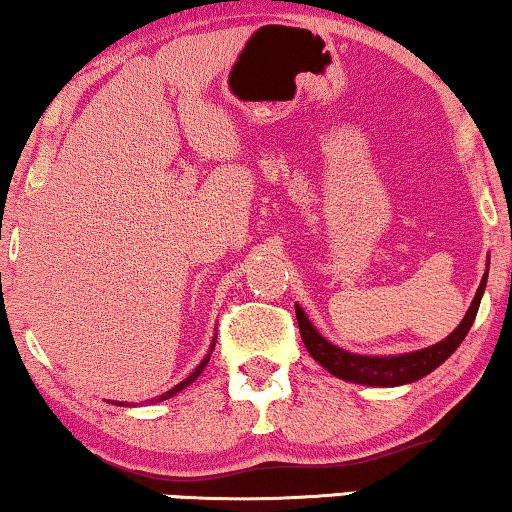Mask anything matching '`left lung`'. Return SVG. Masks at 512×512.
<instances>
[{
  "label": "left lung",
  "instance_id": "1",
  "mask_svg": "<svg viewBox=\"0 0 512 512\" xmlns=\"http://www.w3.org/2000/svg\"><path fill=\"white\" fill-rule=\"evenodd\" d=\"M487 286V272L482 277V282L475 291V298L471 307H468L466 317L461 319V324L447 335L445 340L436 342V345L419 349V352L410 354H398V356H361L345 352L342 347H335L333 342H328L317 328L310 324L307 314L296 305V319L300 328V338H303L307 352L312 354L314 361H319L328 373L347 382L356 384H368V387H398V384H410L422 380L424 375H429L431 370H436L445 359H450L454 349L461 345V340L466 338V333L471 331L475 314H478L482 293Z\"/></svg>",
  "mask_w": 512,
  "mask_h": 512
}]
</instances>
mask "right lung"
<instances>
[{
    "label": "right lung",
    "instance_id": "right-lung-1",
    "mask_svg": "<svg viewBox=\"0 0 512 512\" xmlns=\"http://www.w3.org/2000/svg\"><path fill=\"white\" fill-rule=\"evenodd\" d=\"M214 345H216V338L212 340V347H209V352H207V356H205V359H202V361H200V366H198V368H195V370H193V373H191V375H188L184 382H179V384H177V387H172L170 391H165V394H160L158 398H153V401H167V398H172L174 394H179V391H181V389H186V387H188V384H191V382H195V380H198V375L202 373V370H205V366H207V363H209V356H212V352H214ZM116 405H125V403H118V401H116Z\"/></svg>",
    "mask_w": 512,
    "mask_h": 512
}]
</instances>
